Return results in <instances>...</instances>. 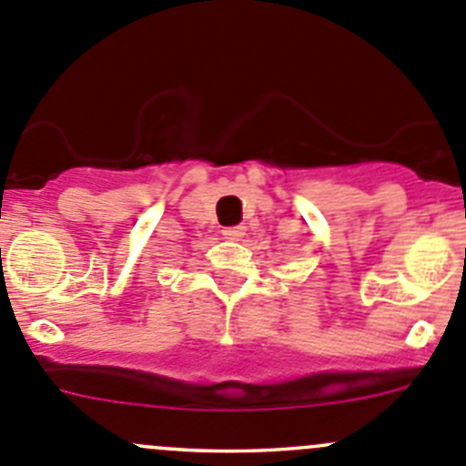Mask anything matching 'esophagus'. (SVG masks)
Masks as SVG:
<instances>
[{
    "instance_id": "34e87169",
    "label": "esophagus",
    "mask_w": 466,
    "mask_h": 466,
    "mask_svg": "<svg viewBox=\"0 0 466 466\" xmlns=\"http://www.w3.org/2000/svg\"><path fill=\"white\" fill-rule=\"evenodd\" d=\"M244 231H247V228H244V227H231V228H224L222 235L227 239H235V242H238V239L244 238Z\"/></svg>"
}]
</instances>
